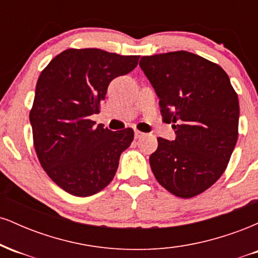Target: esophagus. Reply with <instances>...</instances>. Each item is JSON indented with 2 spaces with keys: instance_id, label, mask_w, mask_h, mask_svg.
Returning <instances> with one entry per match:
<instances>
[{
  "instance_id": "1",
  "label": "esophagus",
  "mask_w": 258,
  "mask_h": 258,
  "mask_svg": "<svg viewBox=\"0 0 258 258\" xmlns=\"http://www.w3.org/2000/svg\"><path fill=\"white\" fill-rule=\"evenodd\" d=\"M144 136H146V133L138 131V130H135V137L136 138H142V137H144Z\"/></svg>"
}]
</instances>
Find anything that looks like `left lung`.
<instances>
[{
  "mask_svg": "<svg viewBox=\"0 0 258 258\" xmlns=\"http://www.w3.org/2000/svg\"><path fill=\"white\" fill-rule=\"evenodd\" d=\"M176 139L158 138L149 158L158 182L178 198L209 189L226 171L238 141L239 100L220 65L186 51L142 57Z\"/></svg>",
  "mask_w": 258,
  "mask_h": 258,
  "instance_id": "obj_1",
  "label": "left lung"
}]
</instances>
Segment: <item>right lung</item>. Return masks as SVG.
<instances>
[{
    "instance_id": "1",
    "label": "right lung",
    "mask_w": 258,
    "mask_h": 258,
    "mask_svg": "<svg viewBox=\"0 0 258 258\" xmlns=\"http://www.w3.org/2000/svg\"><path fill=\"white\" fill-rule=\"evenodd\" d=\"M139 55L98 48H70L41 73L30 110L38 161L55 184L75 197H90L114 178L121 153L131 146L133 130L112 132L96 126L108 86L132 72Z\"/></svg>"
}]
</instances>
